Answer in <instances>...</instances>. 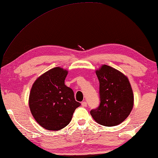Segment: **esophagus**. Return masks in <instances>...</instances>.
Returning a JSON list of instances; mask_svg holds the SVG:
<instances>
[{
  "instance_id": "obj_1",
  "label": "esophagus",
  "mask_w": 158,
  "mask_h": 158,
  "mask_svg": "<svg viewBox=\"0 0 158 158\" xmlns=\"http://www.w3.org/2000/svg\"><path fill=\"white\" fill-rule=\"evenodd\" d=\"M81 106H84V107H86V106H87V103H86V102H81Z\"/></svg>"
}]
</instances>
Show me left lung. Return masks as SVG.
<instances>
[{
	"label": "left lung",
	"instance_id": "obj_1",
	"mask_svg": "<svg viewBox=\"0 0 158 158\" xmlns=\"http://www.w3.org/2000/svg\"><path fill=\"white\" fill-rule=\"evenodd\" d=\"M96 74L99 81L100 104L90 114L101 125H118L129 116L134 105L129 79L119 71L105 64L96 71Z\"/></svg>",
	"mask_w": 158,
	"mask_h": 158
}]
</instances>
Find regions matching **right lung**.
Here are the masks:
<instances>
[{
  "instance_id": "add662e5",
  "label": "right lung",
  "mask_w": 158,
  "mask_h": 158,
  "mask_svg": "<svg viewBox=\"0 0 158 158\" xmlns=\"http://www.w3.org/2000/svg\"><path fill=\"white\" fill-rule=\"evenodd\" d=\"M67 74L61 67L53 68L35 80L31 89V112L46 130L56 131L65 127L81 105L75 100L73 90L64 84Z\"/></svg>"
}]
</instances>
